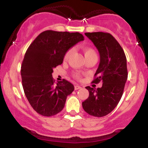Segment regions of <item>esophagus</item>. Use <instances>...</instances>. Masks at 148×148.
<instances>
[{
  "instance_id": "34e87169",
  "label": "esophagus",
  "mask_w": 148,
  "mask_h": 148,
  "mask_svg": "<svg viewBox=\"0 0 148 148\" xmlns=\"http://www.w3.org/2000/svg\"><path fill=\"white\" fill-rule=\"evenodd\" d=\"M81 87L80 86H79V85H76L75 86H74V89L75 90H79V89H81Z\"/></svg>"
}]
</instances>
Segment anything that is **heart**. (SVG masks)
<instances>
[{"label":"heart","mask_w":148,"mask_h":148,"mask_svg":"<svg viewBox=\"0 0 148 148\" xmlns=\"http://www.w3.org/2000/svg\"><path fill=\"white\" fill-rule=\"evenodd\" d=\"M84 52L85 57H86V59L88 58L92 57V56H96L97 57L96 52L95 51L94 49H92L91 48H85ZM72 53V49H69V51H67V53H66L65 55H64V60H67V59H68L70 57ZM75 76H76V77H77V78L79 77V76L78 75V74H76V75H75Z\"/></svg>","instance_id":"1"}]
</instances>
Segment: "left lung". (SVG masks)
Wrapping results in <instances>:
<instances>
[{
    "mask_svg": "<svg viewBox=\"0 0 148 148\" xmlns=\"http://www.w3.org/2000/svg\"><path fill=\"white\" fill-rule=\"evenodd\" d=\"M99 53V67L92 83L102 81V86L95 89L87 86L89 97L82 102L84 111L95 117L108 115L116 107L123 96L127 79V58L123 48L110 33H86Z\"/></svg>",
    "mask_w": 148,
    "mask_h": 148,
    "instance_id": "left-lung-1",
    "label": "left lung"
}]
</instances>
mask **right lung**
Listing matches in <instances>:
<instances>
[{"mask_svg":"<svg viewBox=\"0 0 148 148\" xmlns=\"http://www.w3.org/2000/svg\"><path fill=\"white\" fill-rule=\"evenodd\" d=\"M84 40L79 33L46 30L27 49L21 68L22 86L27 99L39 114L49 117L63 109L74 87L65 79L54 84L53 69L62 63L69 49Z\"/></svg>","mask_w":148,"mask_h":148,"instance_id":"add662e5","label":"right lung"}]
</instances>
